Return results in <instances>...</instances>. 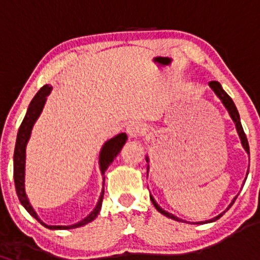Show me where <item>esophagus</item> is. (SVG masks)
I'll list each match as a JSON object with an SVG mask.
<instances>
[{
  "mask_svg": "<svg viewBox=\"0 0 260 260\" xmlns=\"http://www.w3.org/2000/svg\"><path fill=\"white\" fill-rule=\"evenodd\" d=\"M143 131H144V128H143V126L139 122H132V123L128 124L126 128V132L131 139L139 138L143 134Z\"/></svg>",
  "mask_w": 260,
  "mask_h": 260,
  "instance_id": "obj_1",
  "label": "esophagus"
}]
</instances>
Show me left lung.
<instances>
[{
  "instance_id": "obj_1",
  "label": "left lung",
  "mask_w": 260,
  "mask_h": 260,
  "mask_svg": "<svg viewBox=\"0 0 260 260\" xmlns=\"http://www.w3.org/2000/svg\"><path fill=\"white\" fill-rule=\"evenodd\" d=\"M209 86H210L211 90H213L214 92H215V95H216L217 98H219L220 101H221L222 105L225 106V109L228 110V112H229L230 117L232 118V121H234V123H235V126H236V131H237L238 137H240V139H241V144H242V147H243L244 150H246V153L249 155V145H248V140H247V137H246V134H244V131H243V128H242V124H241L240 113H238L237 109H236L235 103H234V101H232L231 98L229 96L228 92H226L225 90H223L222 86H221V84H220L219 82H209ZM145 160H147V162H148V169H147V170H148V172H149V156H145ZM248 168H249V166H248ZM148 172H147V175H148ZM248 172H249V169L247 170V175H246V178H244V180H247V176H248ZM244 182H246V181H243L242 187L244 186ZM237 197H238V194L236 196L234 199H232V202L230 203V205H229L228 208H226V210H229V209L231 208V205L234 204L235 201H236V198H237ZM150 199H151V202H153L154 207L156 208V210L159 211V213L162 214V215L168 216V217H170V219H174V220H176V221H183V222H187V221H184V220L180 219V217L175 216L174 214H171V213H169V211L164 210V209L161 208L159 204H157L156 201H155V199H154V197L151 196V194H150ZM226 210H225V211H226ZM225 211H222V213H220L219 215L215 216V217H213V219H210V220H205V221H199V222H196V223H207V222H213V221H215V220L219 219V217H221V216L223 215V214H225ZM193 223H194V222H193Z\"/></svg>"
}]
</instances>
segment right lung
<instances>
[{"label": "right lung", "instance_id": "obj_1", "mask_svg": "<svg viewBox=\"0 0 260 260\" xmlns=\"http://www.w3.org/2000/svg\"><path fill=\"white\" fill-rule=\"evenodd\" d=\"M52 90V86L50 85H44L43 88L40 89L37 92V95L34 96V99L31 100L30 105L28 106V110H26L25 117L23 120L22 124H20L19 131H18L17 134V140H16V148H14V156H13V175H14V184H16V190L17 196L19 198V202L22 203L23 207L25 208V210L28 211L29 214L32 217L38 220L41 225H44L45 228L50 230H71L80 228V226H84L88 222H91L95 217L99 214L101 204H103V197H104V187L103 190H101V194L99 197V201L96 203V207L92 209V211L89 214L88 216L84 217L80 221L73 223V225L68 226H62V225H47L44 221H41L40 217L38 216L37 211L34 210V208L31 207L30 202H29L28 196L25 193V157H26V144H28L29 138H30V134L32 131V127H34L35 122L39 118V116L43 112V109L46 104L47 96L50 95V92ZM127 142V134L126 133H120L117 134L113 138L109 139L105 144L103 145L100 150L99 155V166L101 175H105V171L112 164V161L115 160V157L120 154L121 149L123 148V145L126 144ZM104 182H105V177H104Z\"/></svg>", "mask_w": 260, "mask_h": 260}]
</instances>
